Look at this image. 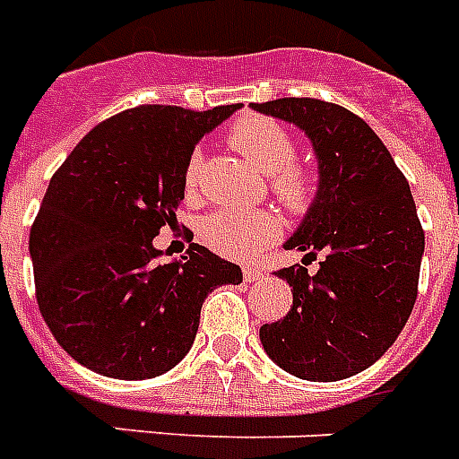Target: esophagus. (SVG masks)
Returning a JSON list of instances; mask_svg holds the SVG:
<instances>
[{
    "label": "esophagus",
    "mask_w": 459,
    "mask_h": 459,
    "mask_svg": "<svg viewBox=\"0 0 459 459\" xmlns=\"http://www.w3.org/2000/svg\"><path fill=\"white\" fill-rule=\"evenodd\" d=\"M242 275H245V281L247 282H256L266 278V273H264L262 268H256V266H245L242 268Z\"/></svg>",
    "instance_id": "esophagus-1"
}]
</instances>
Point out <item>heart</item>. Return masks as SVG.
<instances>
[{"instance_id":"heart-1","label":"heart","mask_w":459,"mask_h":459,"mask_svg":"<svg viewBox=\"0 0 459 459\" xmlns=\"http://www.w3.org/2000/svg\"><path fill=\"white\" fill-rule=\"evenodd\" d=\"M230 145L256 169L271 177V188L290 210H304L314 195V178L301 165H294V139L282 125L259 115L240 117L229 132ZM203 178V151L188 158L184 186L195 195ZM281 236V221L271 212H219L203 226V238L214 252L230 259H255L266 245Z\"/></svg>"}]
</instances>
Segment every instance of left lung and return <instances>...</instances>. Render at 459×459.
<instances>
[{
	"instance_id": "obj_1",
	"label": "left lung",
	"mask_w": 459,
	"mask_h": 459,
	"mask_svg": "<svg viewBox=\"0 0 459 459\" xmlns=\"http://www.w3.org/2000/svg\"><path fill=\"white\" fill-rule=\"evenodd\" d=\"M299 126L318 160V191L285 249L312 261L278 278L292 288L288 316L259 330L264 351L308 382H337L385 356L417 299L424 230L411 186L359 115L318 99L252 103Z\"/></svg>"
}]
</instances>
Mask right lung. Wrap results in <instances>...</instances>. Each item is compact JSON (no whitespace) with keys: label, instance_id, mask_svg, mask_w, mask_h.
Instances as JSON below:
<instances>
[{"label":"right lung","instance_id":"add662e5","mask_svg":"<svg viewBox=\"0 0 459 459\" xmlns=\"http://www.w3.org/2000/svg\"><path fill=\"white\" fill-rule=\"evenodd\" d=\"M240 106H139L96 125L48 181L30 229L37 304L56 342L89 370L151 379L191 351L207 294L242 271L193 242L158 262L177 223L197 141Z\"/></svg>","mask_w":459,"mask_h":459}]
</instances>
